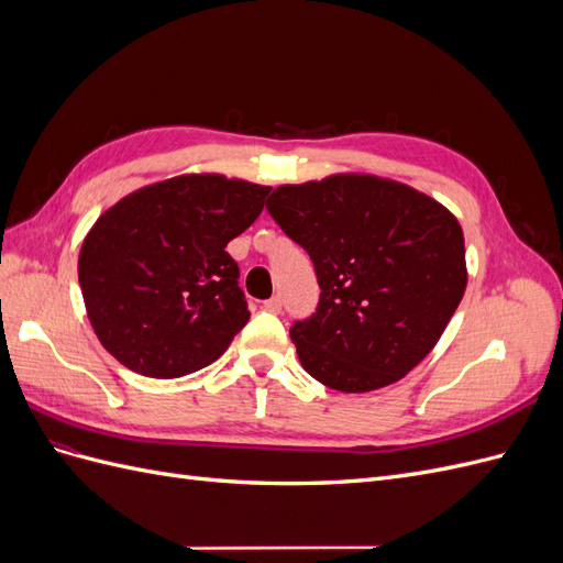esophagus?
<instances>
[{"instance_id": "34e87169", "label": "esophagus", "mask_w": 563, "mask_h": 563, "mask_svg": "<svg viewBox=\"0 0 563 563\" xmlns=\"http://www.w3.org/2000/svg\"><path fill=\"white\" fill-rule=\"evenodd\" d=\"M263 308H265L267 312H272V314H279V312H282V298H279V296H272L269 300L263 302Z\"/></svg>"}]
</instances>
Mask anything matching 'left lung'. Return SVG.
Listing matches in <instances>:
<instances>
[{
  "instance_id": "8db88e82",
  "label": "left lung",
  "mask_w": 563,
  "mask_h": 563,
  "mask_svg": "<svg viewBox=\"0 0 563 563\" xmlns=\"http://www.w3.org/2000/svg\"><path fill=\"white\" fill-rule=\"evenodd\" d=\"M267 213L308 251L321 288L291 327L314 380L371 391L430 354L467 286L463 230L441 203L376 176H331L277 187Z\"/></svg>"
}]
</instances>
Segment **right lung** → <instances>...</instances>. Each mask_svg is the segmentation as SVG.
<instances>
[{"label": "right lung", "mask_w": 563, "mask_h": 563, "mask_svg": "<svg viewBox=\"0 0 563 563\" xmlns=\"http://www.w3.org/2000/svg\"><path fill=\"white\" fill-rule=\"evenodd\" d=\"M269 187L178 176L124 197L79 253L91 327L119 364L147 378L209 366L249 321L225 246L261 216Z\"/></svg>", "instance_id": "right-lung-1"}]
</instances>
